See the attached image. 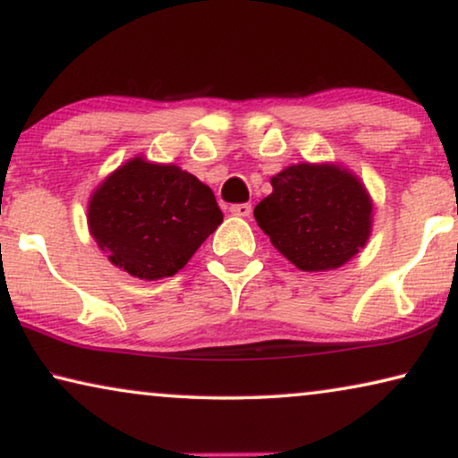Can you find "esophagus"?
Instances as JSON below:
<instances>
[{"label": "esophagus", "instance_id": "1", "mask_svg": "<svg viewBox=\"0 0 458 458\" xmlns=\"http://www.w3.org/2000/svg\"><path fill=\"white\" fill-rule=\"evenodd\" d=\"M229 212H231V215H235V216L246 218V216L252 215V206H250V204H233L229 208Z\"/></svg>", "mask_w": 458, "mask_h": 458}]
</instances>
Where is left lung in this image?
Here are the masks:
<instances>
[{
	"label": "left lung",
	"mask_w": 458,
	"mask_h": 458,
	"mask_svg": "<svg viewBox=\"0 0 458 458\" xmlns=\"http://www.w3.org/2000/svg\"><path fill=\"white\" fill-rule=\"evenodd\" d=\"M271 185L254 218L300 271H334L367 246L373 199L352 171L334 162H300L271 177Z\"/></svg>",
	"instance_id": "1"
}]
</instances>
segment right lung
<instances>
[{
    "instance_id": "right-lung-1",
    "label": "right lung",
    "mask_w": 458,
    "mask_h": 458,
    "mask_svg": "<svg viewBox=\"0 0 458 458\" xmlns=\"http://www.w3.org/2000/svg\"><path fill=\"white\" fill-rule=\"evenodd\" d=\"M221 223L208 185L177 165L143 156L110 173L87 206L98 248L112 265L143 281L179 273Z\"/></svg>"
}]
</instances>
